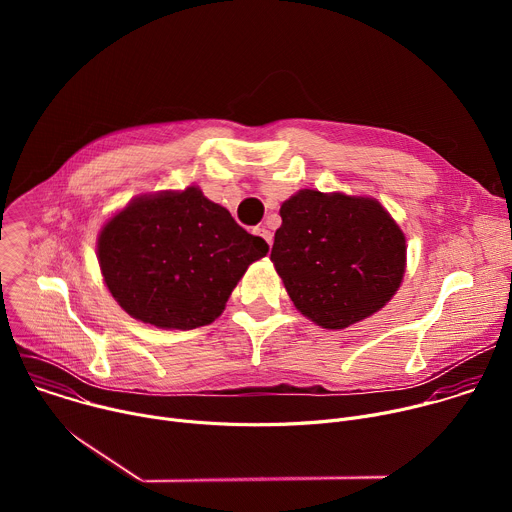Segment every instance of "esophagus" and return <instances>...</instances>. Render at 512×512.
Segmentation results:
<instances>
[{
  "instance_id": "esophagus-1",
  "label": "esophagus",
  "mask_w": 512,
  "mask_h": 512,
  "mask_svg": "<svg viewBox=\"0 0 512 512\" xmlns=\"http://www.w3.org/2000/svg\"><path fill=\"white\" fill-rule=\"evenodd\" d=\"M255 235H259L269 247H271V243H273V235H271V231L267 229V227H259V229H255Z\"/></svg>"
}]
</instances>
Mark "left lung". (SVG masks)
<instances>
[{"label": "left lung", "instance_id": "obj_1", "mask_svg": "<svg viewBox=\"0 0 512 512\" xmlns=\"http://www.w3.org/2000/svg\"><path fill=\"white\" fill-rule=\"evenodd\" d=\"M279 214L271 261L291 302L312 322L342 330L395 296L405 237L377 200L300 190Z\"/></svg>", "mask_w": 512, "mask_h": 512}]
</instances>
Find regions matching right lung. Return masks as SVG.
<instances>
[{"instance_id":"add662e5","label":"right lung","mask_w":512,"mask_h":512,"mask_svg":"<svg viewBox=\"0 0 512 512\" xmlns=\"http://www.w3.org/2000/svg\"><path fill=\"white\" fill-rule=\"evenodd\" d=\"M269 245L190 186L129 202L103 227L99 265L119 306L158 328L210 324Z\"/></svg>"}]
</instances>
